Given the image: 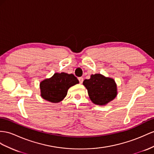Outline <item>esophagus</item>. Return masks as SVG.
<instances>
[{"instance_id":"esophagus-1","label":"esophagus","mask_w":154,"mask_h":154,"mask_svg":"<svg viewBox=\"0 0 154 154\" xmlns=\"http://www.w3.org/2000/svg\"><path fill=\"white\" fill-rule=\"evenodd\" d=\"M79 82L81 84L82 83V82H83V78L82 77H79Z\"/></svg>"}]
</instances>
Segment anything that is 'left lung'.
Listing matches in <instances>:
<instances>
[{
  "label": "left lung",
  "instance_id": "1",
  "mask_svg": "<svg viewBox=\"0 0 154 154\" xmlns=\"http://www.w3.org/2000/svg\"><path fill=\"white\" fill-rule=\"evenodd\" d=\"M83 85L88 90L90 100L96 105L107 104L117 95L116 85L114 79L99 73L92 75L90 79H85Z\"/></svg>",
  "mask_w": 154,
  "mask_h": 154
}]
</instances>
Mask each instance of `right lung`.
<instances>
[{
  "label": "right lung",
  "mask_w": 154,
  "mask_h": 154,
  "mask_svg": "<svg viewBox=\"0 0 154 154\" xmlns=\"http://www.w3.org/2000/svg\"><path fill=\"white\" fill-rule=\"evenodd\" d=\"M79 81L73 74L54 73V75L41 82L42 97L52 103H58L66 96L68 89Z\"/></svg>",
  "instance_id": "1"
}]
</instances>
